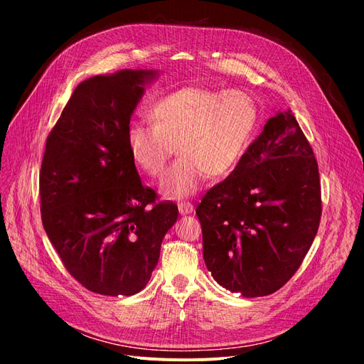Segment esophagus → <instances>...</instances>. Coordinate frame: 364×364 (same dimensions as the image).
<instances>
[{"mask_svg":"<svg viewBox=\"0 0 364 364\" xmlns=\"http://www.w3.org/2000/svg\"><path fill=\"white\" fill-rule=\"evenodd\" d=\"M178 212L181 216H186V215H191L195 212V208L191 203H181L178 204Z\"/></svg>","mask_w":364,"mask_h":364,"instance_id":"34e87169","label":"esophagus"}]
</instances>
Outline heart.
<instances>
[{
  "label": "heart",
  "mask_w": 364,
  "mask_h": 364,
  "mask_svg": "<svg viewBox=\"0 0 364 364\" xmlns=\"http://www.w3.org/2000/svg\"><path fill=\"white\" fill-rule=\"evenodd\" d=\"M152 125L128 127V149L149 177H160L177 146L181 156L161 180L160 193L184 199L212 175L224 178L239 166L255 133L259 109L237 89L187 86L160 98L149 110Z\"/></svg>",
  "instance_id": "heart-1"
}]
</instances>
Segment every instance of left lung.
<instances>
[{
	"instance_id": "1",
	"label": "left lung",
	"mask_w": 364,
	"mask_h": 364,
	"mask_svg": "<svg viewBox=\"0 0 364 364\" xmlns=\"http://www.w3.org/2000/svg\"><path fill=\"white\" fill-rule=\"evenodd\" d=\"M321 213L313 149L291 110L277 112L239 166L196 208L205 266L230 291L271 295L298 271Z\"/></svg>"
}]
</instances>
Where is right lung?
I'll return each instance as SVG.
<instances>
[{
  "instance_id": "obj_1",
  "label": "right lung",
  "mask_w": 364,
  "mask_h": 364,
  "mask_svg": "<svg viewBox=\"0 0 364 364\" xmlns=\"http://www.w3.org/2000/svg\"><path fill=\"white\" fill-rule=\"evenodd\" d=\"M156 69H121L75 87L46 139L41 212L65 267L87 290L132 296L154 271L178 218L140 181L127 132Z\"/></svg>"
}]
</instances>
